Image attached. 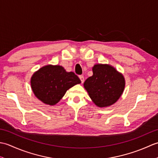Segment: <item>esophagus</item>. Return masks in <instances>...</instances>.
Returning <instances> with one entry per match:
<instances>
[{"label": "esophagus", "mask_w": 158, "mask_h": 158, "mask_svg": "<svg viewBox=\"0 0 158 158\" xmlns=\"http://www.w3.org/2000/svg\"><path fill=\"white\" fill-rule=\"evenodd\" d=\"M79 77L80 80H81V83H83V82H84V77H83V75H80V76H79Z\"/></svg>", "instance_id": "esophagus-1"}]
</instances>
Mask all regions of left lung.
<instances>
[{
    "label": "left lung",
    "instance_id": "8db88e82",
    "mask_svg": "<svg viewBox=\"0 0 158 158\" xmlns=\"http://www.w3.org/2000/svg\"><path fill=\"white\" fill-rule=\"evenodd\" d=\"M92 72L93 75L83 83L90 98L100 108L113 105L122 96L125 88L123 74L107 64H96L92 67Z\"/></svg>",
    "mask_w": 158,
    "mask_h": 158
}]
</instances>
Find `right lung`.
Masks as SVG:
<instances>
[{
	"label": "right lung",
	"mask_w": 158,
	"mask_h": 158,
	"mask_svg": "<svg viewBox=\"0 0 158 158\" xmlns=\"http://www.w3.org/2000/svg\"><path fill=\"white\" fill-rule=\"evenodd\" d=\"M81 83L73 72H66L60 65L48 64L41 67L31 77V85L35 96L43 103L56 105L67 90Z\"/></svg>",
	"instance_id": "obj_1"
}]
</instances>
